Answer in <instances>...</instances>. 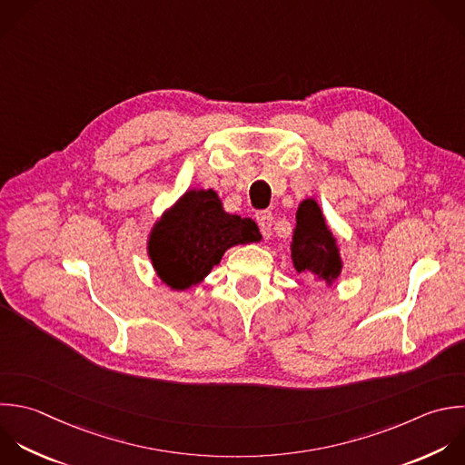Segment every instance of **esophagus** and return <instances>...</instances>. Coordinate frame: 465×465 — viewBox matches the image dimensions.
<instances>
[{
    "mask_svg": "<svg viewBox=\"0 0 465 465\" xmlns=\"http://www.w3.org/2000/svg\"><path fill=\"white\" fill-rule=\"evenodd\" d=\"M256 222H258V227H260V232L263 234V238H269L271 229H272V222H274L272 213L271 211H260L256 214Z\"/></svg>",
    "mask_w": 465,
    "mask_h": 465,
    "instance_id": "obj_1",
    "label": "esophagus"
}]
</instances>
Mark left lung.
<instances>
[{
    "label": "left lung",
    "mask_w": 465,
    "mask_h": 465,
    "mask_svg": "<svg viewBox=\"0 0 465 465\" xmlns=\"http://www.w3.org/2000/svg\"><path fill=\"white\" fill-rule=\"evenodd\" d=\"M291 258L298 272H311L327 285L334 283L341 272L336 238L327 227L320 205L312 198L303 200L296 211Z\"/></svg>",
    "instance_id": "8db88e82"
}]
</instances>
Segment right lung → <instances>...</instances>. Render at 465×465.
I'll return each instance as SVG.
<instances>
[{
	"mask_svg": "<svg viewBox=\"0 0 465 465\" xmlns=\"http://www.w3.org/2000/svg\"><path fill=\"white\" fill-rule=\"evenodd\" d=\"M260 238L258 225L225 213L213 189H193L154 223L149 256L165 285L185 291L200 283L227 249Z\"/></svg>",
	"mask_w": 465,
	"mask_h": 465,
	"instance_id": "obj_1",
	"label": "right lung"
}]
</instances>
